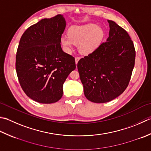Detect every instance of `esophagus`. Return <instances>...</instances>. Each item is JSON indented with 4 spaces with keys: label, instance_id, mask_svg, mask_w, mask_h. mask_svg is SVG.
<instances>
[{
    "label": "esophagus",
    "instance_id": "esophagus-1",
    "mask_svg": "<svg viewBox=\"0 0 151 151\" xmlns=\"http://www.w3.org/2000/svg\"><path fill=\"white\" fill-rule=\"evenodd\" d=\"M79 60H80V57H76L75 58V63H76V65H77Z\"/></svg>",
    "mask_w": 151,
    "mask_h": 151
}]
</instances>
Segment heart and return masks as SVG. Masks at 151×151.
<instances>
[{
    "mask_svg": "<svg viewBox=\"0 0 151 151\" xmlns=\"http://www.w3.org/2000/svg\"><path fill=\"white\" fill-rule=\"evenodd\" d=\"M105 38L103 29L94 23L74 25L70 27L69 35L61 37V43L67 52H70L75 44H78L82 54H90L101 46Z\"/></svg>",
    "mask_w": 151,
    "mask_h": 151,
    "instance_id": "heart-1",
    "label": "heart"
}]
</instances>
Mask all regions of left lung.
Returning a JSON list of instances; mask_svg holds the SVG:
<instances>
[{
    "label": "left lung",
    "instance_id": "1",
    "mask_svg": "<svg viewBox=\"0 0 151 151\" xmlns=\"http://www.w3.org/2000/svg\"><path fill=\"white\" fill-rule=\"evenodd\" d=\"M108 23L107 41L77 65L86 97L97 103L111 101L124 91L135 64V50L128 33L113 21Z\"/></svg>",
    "mask_w": 151,
    "mask_h": 151
}]
</instances>
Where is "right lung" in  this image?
<instances>
[{"label": "right lung", "instance_id": "obj_1", "mask_svg": "<svg viewBox=\"0 0 151 151\" xmlns=\"http://www.w3.org/2000/svg\"><path fill=\"white\" fill-rule=\"evenodd\" d=\"M65 27L63 16L59 14L40 20L21 37L16 54L17 75L26 95L38 103L58 101L63 96V83L76 69L75 58L61 47Z\"/></svg>", "mask_w": 151, "mask_h": 151}]
</instances>
